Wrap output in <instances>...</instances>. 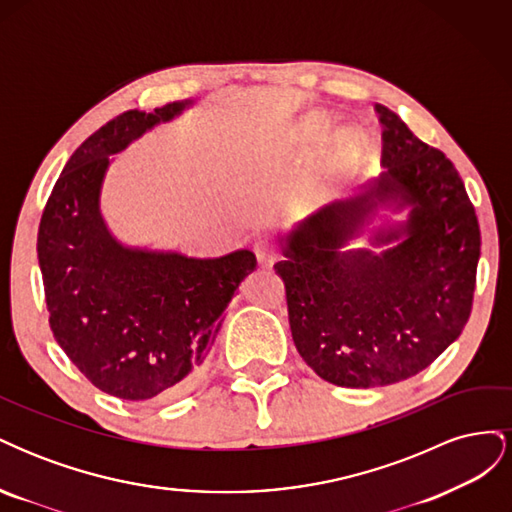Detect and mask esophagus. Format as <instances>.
Instances as JSON below:
<instances>
[{
  "label": "esophagus",
  "instance_id": "esophagus-1",
  "mask_svg": "<svg viewBox=\"0 0 512 512\" xmlns=\"http://www.w3.org/2000/svg\"><path fill=\"white\" fill-rule=\"evenodd\" d=\"M254 252H256V258H258V262H260L262 267H271L273 262H275V258H277L275 245L271 241H267V239L256 241L254 243Z\"/></svg>",
  "mask_w": 512,
  "mask_h": 512
}]
</instances>
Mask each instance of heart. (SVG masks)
Returning a JSON list of instances; mask_svg holds the SVG:
<instances>
[{
	"label": "heart",
	"mask_w": 512,
	"mask_h": 512,
	"mask_svg": "<svg viewBox=\"0 0 512 512\" xmlns=\"http://www.w3.org/2000/svg\"><path fill=\"white\" fill-rule=\"evenodd\" d=\"M342 143H344V145H350V147L356 145V134H354V132H344V134H342Z\"/></svg>",
	"instance_id": "1"
}]
</instances>
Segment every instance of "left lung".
<instances>
[{
	"label": "left lung",
	"instance_id": "8db88e82",
	"mask_svg": "<svg viewBox=\"0 0 512 512\" xmlns=\"http://www.w3.org/2000/svg\"><path fill=\"white\" fill-rule=\"evenodd\" d=\"M384 170L280 239L294 346L316 374L348 389L416 376L461 335L472 312L480 230L457 168L389 108ZM380 208L407 220L370 233L380 253L344 251Z\"/></svg>",
	"mask_w": 512,
	"mask_h": 512
}]
</instances>
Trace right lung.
Returning a JSON list of instances; mask_svg holds the SVG:
<instances>
[{
	"instance_id": "add662e5",
	"label": "right lung",
	"mask_w": 512,
	"mask_h": 512,
	"mask_svg": "<svg viewBox=\"0 0 512 512\" xmlns=\"http://www.w3.org/2000/svg\"><path fill=\"white\" fill-rule=\"evenodd\" d=\"M194 100L126 111L91 134L61 170L38 230V262L57 344L100 391L130 401L179 395L198 378L250 250L220 258L121 243L100 196L108 166Z\"/></svg>"
}]
</instances>
